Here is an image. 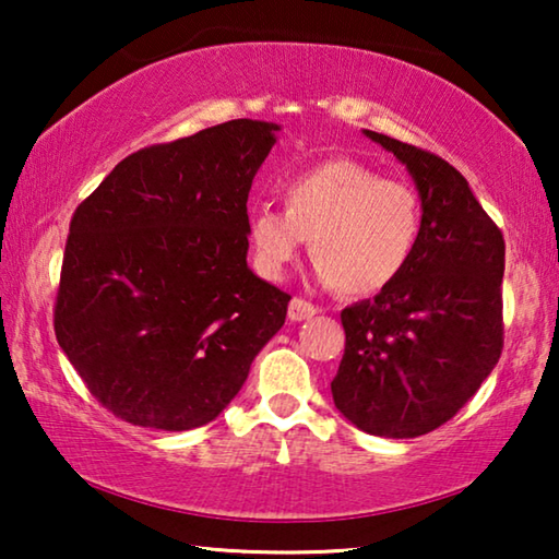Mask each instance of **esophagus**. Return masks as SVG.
Instances as JSON below:
<instances>
[{"mask_svg": "<svg viewBox=\"0 0 559 559\" xmlns=\"http://www.w3.org/2000/svg\"><path fill=\"white\" fill-rule=\"evenodd\" d=\"M318 313V308L313 306V302H308V300H302V298H293L290 302H288V318L290 320H308V318H313Z\"/></svg>", "mask_w": 559, "mask_h": 559, "instance_id": "1", "label": "esophagus"}]
</instances>
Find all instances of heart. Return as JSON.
Instances as JSON below:
<instances>
[{
	"label": "heart",
	"mask_w": 559,
	"mask_h": 559,
	"mask_svg": "<svg viewBox=\"0 0 559 559\" xmlns=\"http://www.w3.org/2000/svg\"><path fill=\"white\" fill-rule=\"evenodd\" d=\"M283 204L286 212L259 204L249 214L253 263L266 278H283L310 239L320 283L343 296H374L406 269L419 241L414 189L349 157L290 177Z\"/></svg>",
	"instance_id": "b5f03b06"
}]
</instances>
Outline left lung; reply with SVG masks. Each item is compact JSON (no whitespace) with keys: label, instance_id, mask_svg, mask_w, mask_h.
Listing matches in <instances>:
<instances>
[{"label":"left lung","instance_id":"8db88e82","mask_svg":"<svg viewBox=\"0 0 559 559\" xmlns=\"http://www.w3.org/2000/svg\"><path fill=\"white\" fill-rule=\"evenodd\" d=\"M421 197V231L406 269L340 313L345 355L333 402L357 429L414 439L447 424L503 353L506 241L456 167L382 132Z\"/></svg>","mask_w":559,"mask_h":559}]
</instances>
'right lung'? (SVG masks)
<instances>
[{"mask_svg": "<svg viewBox=\"0 0 559 559\" xmlns=\"http://www.w3.org/2000/svg\"><path fill=\"white\" fill-rule=\"evenodd\" d=\"M278 130L241 118L143 147L75 206L53 330L118 419L204 427L286 323L288 293L246 266V200Z\"/></svg>", "mask_w": 559, "mask_h": 559, "instance_id": "obj_1", "label": "right lung"}]
</instances>
